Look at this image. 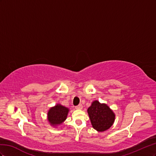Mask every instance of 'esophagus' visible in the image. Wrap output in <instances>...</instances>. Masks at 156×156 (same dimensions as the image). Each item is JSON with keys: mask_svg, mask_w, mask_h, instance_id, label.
Returning a JSON list of instances; mask_svg holds the SVG:
<instances>
[{"mask_svg": "<svg viewBox=\"0 0 156 156\" xmlns=\"http://www.w3.org/2000/svg\"><path fill=\"white\" fill-rule=\"evenodd\" d=\"M75 108H76V109H78V110H79V109H82V108H83V106H82V104H79L78 105L76 106H75Z\"/></svg>", "mask_w": 156, "mask_h": 156, "instance_id": "34e87169", "label": "esophagus"}]
</instances>
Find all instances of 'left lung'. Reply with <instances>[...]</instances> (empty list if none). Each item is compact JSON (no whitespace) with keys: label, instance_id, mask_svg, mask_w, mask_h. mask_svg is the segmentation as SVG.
I'll return each mask as SVG.
<instances>
[{"label":"left lung","instance_id":"obj_1","mask_svg":"<svg viewBox=\"0 0 156 156\" xmlns=\"http://www.w3.org/2000/svg\"><path fill=\"white\" fill-rule=\"evenodd\" d=\"M93 127L98 131H104L112 126L115 114L106 104H101L99 101H93L87 109Z\"/></svg>","mask_w":156,"mask_h":156}]
</instances>
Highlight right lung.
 Wrapping results in <instances>:
<instances>
[{"label":"right lung","instance_id":"add662e5","mask_svg":"<svg viewBox=\"0 0 156 156\" xmlns=\"http://www.w3.org/2000/svg\"><path fill=\"white\" fill-rule=\"evenodd\" d=\"M69 108L61 105H57L52 107L48 113V118L49 122L52 126L59 125L63 123L67 117Z\"/></svg>","mask_w":156,"mask_h":156}]
</instances>
